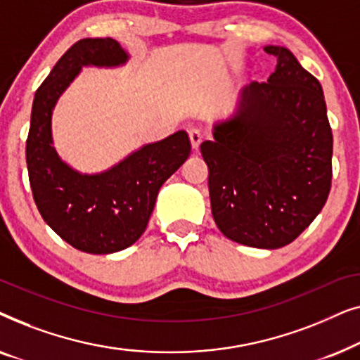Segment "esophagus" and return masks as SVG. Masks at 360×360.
Here are the masks:
<instances>
[{
  "label": "esophagus",
  "instance_id": "esophagus-1",
  "mask_svg": "<svg viewBox=\"0 0 360 360\" xmlns=\"http://www.w3.org/2000/svg\"><path fill=\"white\" fill-rule=\"evenodd\" d=\"M188 137H190V142H191V147L196 150L201 144V141H203V137H201V132L198 129H190L188 131Z\"/></svg>",
  "mask_w": 360,
  "mask_h": 360
}]
</instances>
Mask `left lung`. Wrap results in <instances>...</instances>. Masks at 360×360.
Returning <instances> with one entry per match:
<instances>
[{"mask_svg": "<svg viewBox=\"0 0 360 360\" xmlns=\"http://www.w3.org/2000/svg\"><path fill=\"white\" fill-rule=\"evenodd\" d=\"M267 82L244 88L239 108L200 146L211 213L236 243L278 249L319 214L333 180V131L323 88L288 49Z\"/></svg>", "mask_w": 360, "mask_h": 360, "instance_id": "obj_1", "label": "left lung"}]
</instances>
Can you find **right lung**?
Here are the masks:
<instances>
[{
	"label": "right lung",
	"instance_id": "add662e5",
	"mask_svg": "<svg viewBox=\"0 0 360 360\" xmlns=\"http://www.w3.org/2000/svg\"><path fill=\"white\" fill-rule=\"evenodd\" d=\"M127 60L115 39H80L37 88L26 162L32 196L44 221L63 240L88 254H111L141 238L164 181L188 159V134L179 131L144 146L111 170L82 175L58 159L51 120L58 96L83 65L115 67Z\"/></svg>",
	"mask_w": 360,
	"mask_h": 360
}]
</instances>
